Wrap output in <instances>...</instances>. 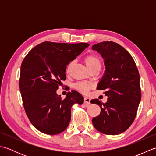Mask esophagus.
<instances>
[{
	"label": "esophagus",
	"instance_id": "1",
	"mask_svg": "<svg viewBox=\"0 0 156 156\" xmlns=\"http://www.w3.org/2000/svg\"><path fill=\"white\" fill-rule=\"evenodd\" d=\"M90 103V98L88 97H84V104L87 106H88Z\"/></svg>",
	"mask_w": 156,
	"mask_h": 156
}]
</instances>
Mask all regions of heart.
I'll return each instance as SVG.
<instances>
[{"label":"heart","mask_w":156,"mask_h":156,"mask_svg":"<svg viewBox=\"0 0 156 156\" xmlns=\"http://www.w3.org/2000/svg\"><path fill=\"white\" fill-rule=\"evenodd\" d=\"M84 61L88 68L92 70L93 69H99L101 67V60L100 58L97 55L94 54H88L85 56L84 58ZM73 62H69L66 68V72L69 73L72 69V66ZM93 88V84L90 83H87V82H79L75 84V88L76 90L80 91L82 93H87L88 91Z\"/></svg>","instance_id":"1"}]
</instances>
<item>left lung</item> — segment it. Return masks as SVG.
<instances>
[{
    "label": "left lung",
    "instance_id": "left-lung-1",
    "mask_svg": "<svg viewBox=\"0 0 156 156\" xmlns=\"http://www.w3.org/2000/svg\"><path fill=\"white\" fill-rule=\"evenodd\" d=\"M92 49L104 59L105 70L97 90H104L108 97L105 103L98 99L90 101L101 110L100 115L92 119V124L102 133L120 134L136 117L141 101L140 74L132 56L118 44L104 41L92 45Z\"/></svg>",
    "mask_w": 156,
    "mask_h": 156
}]
</instances>
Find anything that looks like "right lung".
Wrapping results in <instances>:
<instances>
[{
    "label": "right lung",
    "mask_w": 156,
    "mask_h": 156,
    "mask_svg": "<svg viewBox=\"0 0 156 156\" xmlns=\"http://www.w3.org/2000/svg\"><path fill=\"white\" fill-rule=\"evenodd\" d=\"M89 46L87 43L45 41L35 46L23 59L19 88L29 121L42 133L56 135L66 130L72 106L84 102L81 94L68 92L64 99L56 93L66 79V66Z\"/></svg>",
    "instance_id": "add662e5"
}]
</instances>
